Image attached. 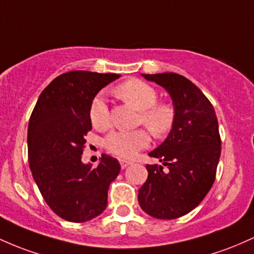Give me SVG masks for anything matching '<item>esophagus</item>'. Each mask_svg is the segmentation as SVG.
<instances>
[{"label": "esophagus", "mask_w": 254, "mask_h": 254, "mask_svg": "<svg viewBox=\"0 0 254 254\" xmlns=\"http://www.w3.org/2000/svg\"><path fill=\"white\" fill-rule=\"evenodd\" d=\"M120 164H121V168H122V169H125V168H127L128 165L132 164V162H130V161H127V159H120Z\"/></svg>", "instance_id": "esophagus-1"}]
</instances>
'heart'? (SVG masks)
Segmentation results:
<instances>
[{"instance_id": "1", "label": "heart", "mask_w": 254, "mask_h": 254, "mask_svg": "<svg viewBox=\"0 0 254 254\" xmlns=\"http://www.w3.org/2000/svg\"><path fill=\"white\" fill-rule=\"evenodd\" d=\"M116 93L127 104L140 112L139 122L144 124L155 136H163L172 129L175 112L172 105L157 104L158 95L156 90L145 81L130 79L119 85ZM90 120L97 129H105L110 126V114L103 96L98 95L90 108ZM105 147L110 152L124 158H130L139 150L150 144V135L145 129L114 130L104 140Z\"/></svg>"}]
</instances>
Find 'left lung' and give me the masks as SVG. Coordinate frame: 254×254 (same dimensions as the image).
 I'll use <instances>...</instances> for the list:
<instances>
[{
  "instance_id": "left-lung-1",
  "label": "left lung",
  "mask_w": 254,
  "mask_h": 254,
  "mask_svg": "<svg viewBox=\"0 0 254 254\" xmlns=\"http://www.w3.org/2000/svg\"><path fill=\"white\" fill-rule=\"evenodd\" d=\"M141 75L169 93L175 120L165 140L149 153L162 164L146 165L149 176L138 192L139 205L152 217L174 219L192 211L212 187L221 156L218 121L209 99L185 76Z\"/></svg>"
}]
</instances>
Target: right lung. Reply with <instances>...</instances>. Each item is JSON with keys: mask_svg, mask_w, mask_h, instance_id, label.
<instances>
[{"mask_svg": "<svg viewBox=\"0 0 254 254\" xmlns=\"http://www.w3.org/2000/svg\"><path fill=\"white\" fill-rule=\"evenodd\" d=\"M120 74L73 70L43 90L28 122V163L43 198L56 215L75 223L104 211L108 190L119 175L118 159L102 155L97 168L81 162L92 129L93 98Z\"/></svg>", "mask_w": 254, "mask_h": 254, "instance_id": "right-lung-1", "label": "right lung"}]
</instances>
